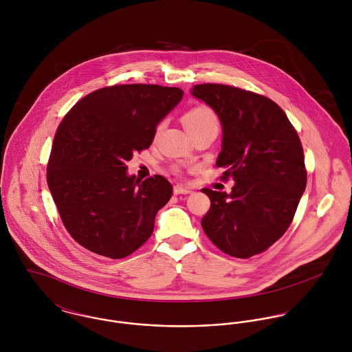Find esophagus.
Masks as SVG:
<instances>
[{
    "label": "esophagus",
    "instance_id": "34e87169",
    "mask_svg": "<svg viewBox=\"0 0 352 352\" xmlns=\"http://www.w3.org/2000/svg\"><path fill=\"white\" fill-rule=\"evenodd\" d=\"M173 192H175V195H180V194H191L192 191L187 187H183V186H175Z\"/></svg>",
    "mask_w": 352,
    "mask_h": 352
}]
</instances>
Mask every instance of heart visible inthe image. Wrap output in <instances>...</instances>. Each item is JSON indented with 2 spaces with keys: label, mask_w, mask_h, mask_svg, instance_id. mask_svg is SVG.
I'll use <instances>...</instances> for the list:
<instances>
[{
  "label": "heart",
  "mask_w": 352,
  "mask_h": 352,
  "mask_svg": "<svg viewBox=\"0 0 352 352\" xmlns=\"http://www.w3.org/2000/svg\"><path fill=\"white\" fill-rule=\"evenodd\" d=\"M183 122L187 130H195L206 126H217L218 127V118L215 112L208 108L207 105H198L187 111L183 116Z\"/></svg>",
  "instance_id": "b5f03b06"
}]
</instances>
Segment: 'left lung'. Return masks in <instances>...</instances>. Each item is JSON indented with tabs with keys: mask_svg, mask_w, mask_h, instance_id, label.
Instances as JSON below:
<instances>
[{
	"mask_svg": "<svg viewBox=\"0 0 352 352\" xmlns=\"http://www.w3.org/2000/svg\"><path fill=\"white\" fill-rule=\"evenodd\" d=\"M192 96L208 104L222 129L217 166L232 192L201 188L211 206L201 228L211 243L233 257L267 251L289 229L306 187L300 137L271 99L222 84H201Z\"/></svg>",
	"mask_w": 352,
	"mask_h": 352,
	"instance_id": "obj_1",
	"label": "left lung"
}]
</instances>
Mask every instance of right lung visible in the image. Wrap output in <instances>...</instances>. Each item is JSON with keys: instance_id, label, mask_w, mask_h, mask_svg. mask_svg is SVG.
<instances>
[{"instance_id": "1", "label": "right lung", "mask_w": 352, "mask_h": 352, "mask_svg": "<svg viewBox=\"0 0 352 352\" xmlns=\"http://www.w3.org/2000/svg\"><path fill=\"white\" fill-rule=\"evenodd\" d=\"M180 88L113 85L78 101L56 129L47 184L69 234L85 250L122 258L148 241L172 197L161 175L140 180L126 162L149 149L158 123L183 99Z\"/></svg>"}]
</instances>
